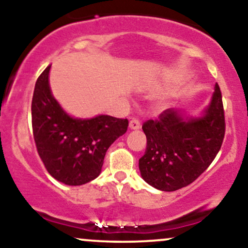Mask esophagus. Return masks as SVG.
<instances>
[{"mask_svg":"<svg viewBox=\"0 0 248 248\" xmlns=\"http://www.w3.org/2000/svg\"><path fill=\"white\" fill-rule=\"evenodd\" d=\"M140 127H141V124H140V121L138 120V119H132V120L129 121V128H130V129L136 130V129H139Z\"/></svg>","mask_w":248,"mask_h":248,"instance_id":"34e87169","label":"esophagus"}]
</instances>
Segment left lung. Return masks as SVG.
I'll return each mask as SVG.
<instances>
[{"mask_svg":"<svg viewBox=\"0 0 248 248\" xmlns=\"http://www.w3.org/2000/svg\"><path fill=\"white\" fill-rule=\"evenodd\" d=\"M142 129L147 136L146 153L139 160L142 178L162 191L189 186L209 168L223 143L225 116L218 84L199 118L168 108Z\"/></svg>","mask_w":248,"mask_h":248,"instance_id":"left-lung-1","label":"left lung"}]
</instances>
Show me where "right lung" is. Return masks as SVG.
<instances>
[{"instance_id": "1", "label": "right lung", "mask_w": 248, "mask_h": 248, "mask_svg": "<svg viewBox=\"0 0 248 248\" xmlns=\"http://www.w3.org/2000/svg\"><path fill=\"white\" fill-rule=\"evenodd\" d=\"M50 67L37 79L31 102L37 152L53 178L66 186H82L100 175L107 149L127 132L128 120L70 116L51 93Z\"/></svg>"}]
</instances>
